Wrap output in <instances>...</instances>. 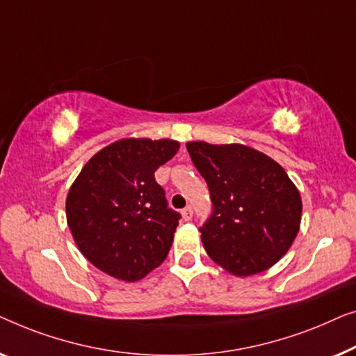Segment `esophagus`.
I'll return each instance as SVG.
<instances>
[{"mask_svg": "<svg viewBox=\"0 0 356 356\" xmlns=\"http://www.w3.org/2000/svg\"><path fill=\"white\" fill-rule=\"evenodd\" d=\"M192 216H193V209L192 208L187 207V208L182 209V219H184V221H190Z\"/></svg>", "mask_w": 356, "mask_h": 356, "instance_id": "obj_1", "label": "esophagus"}]
</instances>
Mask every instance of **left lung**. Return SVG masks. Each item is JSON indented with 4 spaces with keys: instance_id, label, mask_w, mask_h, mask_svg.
<instances>
[{
    "instance_id": "8db88e82",
    "label": "left lung",
    "mask_w": 356,
    "mask_h": 356,
    "mask_svg": "<svg viewBox=\"0 0 356 356\" xmlns=\"http://www.w3.org/2000/svg\"><path fill=\"white\" fill-rule=\"evenodd\" d=\"M187 149L213 202L211 218L200 229L208 257L235 277L274 266L302 221V197L284 168L242 143L197 140Z\"/></svg>"
}]
</instances>
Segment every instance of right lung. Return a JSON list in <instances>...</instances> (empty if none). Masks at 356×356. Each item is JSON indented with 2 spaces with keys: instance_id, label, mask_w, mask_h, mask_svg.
I'll list each match as a JSON object with an SVG mask.
<instances>
[{
  "instance_id": "1",
  "label": "right lung",
  "mask_w": 356,
  "mask_h": 356,
  "mask_svg": "<svg viewBox=\"0 0 356 356\" xmlns=\"http://www.w3.org/2000/svg\"><path fill=\"white\" fill-rule=\"evenodd\" d=\"M179 147L171 138H121L93 154L72 182L67 226L99 271L135 282L166 259L180 216L168 208L154 171Z\"/></svg>"
}]
</instances>
